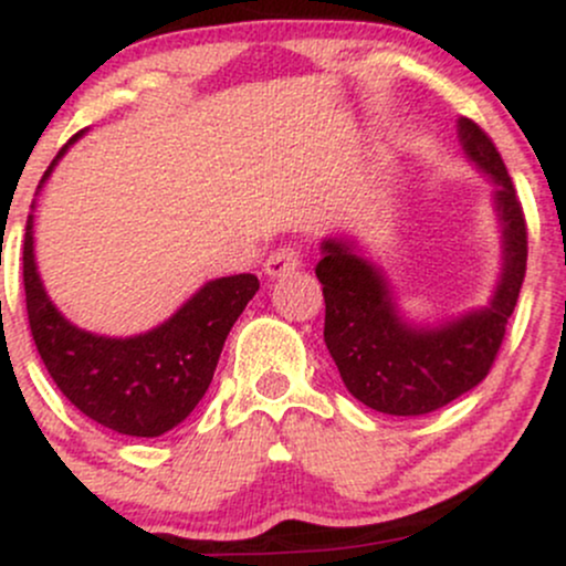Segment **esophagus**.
<instances>
[{"label": "esophagus", "instance_id": "esophagus-1", "mask_svg": "<svg viewBox=\"0 0 566 566\" xmlns=\"http://www.w3.org/2000/svg\"><path fill=\"white\" fill-rule=\"evenodd\" d=\"M297 265H301V252H297L295 247H279V250H274L265 258L263 271L269 279H282L292 274Z\"/></svg>", "mask_w": 566, "mask_h": 566}]
</instances>
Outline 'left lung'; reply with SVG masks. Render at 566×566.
<instances>
[{"instance_id":"left-lung-1","label":"left lung","mask_w":566,"mask_h":566,"mask_svg":"<svg viewBox=\"0 0 566 566\" xmlns=\"http://www.w3.org/2000/svg\"><path fill=\"white\" fill-rule=\"evenodd\" d=\"M458 135L465 157L495 184L503 269L490 303L439 324H412L401 316L386 274L356 242L324 239L316 263L329 356L350 396L386 415L433 412L486 378L527 271V223L495 143L465 116Z\"/></svg>"}]
</instances>
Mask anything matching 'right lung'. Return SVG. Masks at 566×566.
Instances as JSON below:
<instances>
[{
    "instance_id": "obj_1",
    "label": "right lung",
    "mask_w": 566,
    "mask_h": 566,
    "mask_svg": "<svg viewBox=\"0 0 566 566\" xmlns=\"http://www.w3.org/2000/svg\"><path fill=\"white\" fill-rule=\"evenodd\" d=\"M82 133L57 151L39 188ZM23 284L31 335L63 396L95 423L146 439L172 431L193 412L210 388L233 322L261 287L252 274L212 279L148 333H87L71 324L44 292L34 261V216L25 223Z\"/></svg>"
}]
</instances>
